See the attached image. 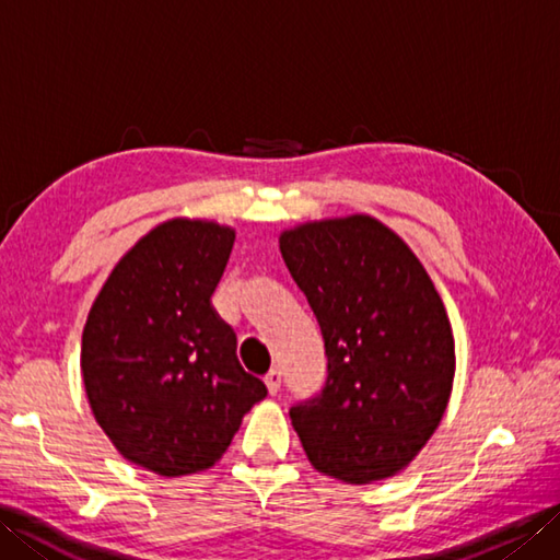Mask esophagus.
Returning <instances> with one entry per match:
<instances>
[{
	"mask_svg": "<svg viewBox=\"0 0 560 560\" xmlns=\"http://www.w3.org/2000/svg\"><path fill=\"white\" fill-rule=\"evenodd\" d=\"M265 385L269 389V395H277L281 387V371L279 368H271V371L265 375Z\"/></svg>",
	"mask_w": 560,
	"mask_h": 560,
	"instance_id": "1",
	"label": "esophagus"
}]
</instances>
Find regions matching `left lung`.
Masks as SVG:
<instances>
[{"mask_svg":"<svg viewBox=\"0 0 560 560\" xmlns=\"http://www.w3.org/2000/svg\"><path fill=\"white\" fill-rule=\"evenodd\" d=\"M279 247L325 339V387L289 411L307 459L349 483L395 477L435 433L455 377L431 277L365 213L283 231Z\"/></svg>","mask_w":560,"mask_h":560,"instance_id":"1","label":"left lung"}]
</instances>
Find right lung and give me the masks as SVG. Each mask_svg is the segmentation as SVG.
<instances>
[{"label": "right lung", "instance_id": "obj_1", "mask_svg": "<svg viewBox=\"0 0 560 560\" xmlns=\"http://www.w3.org/2000/svg\"><path fill=\"white\" fill-rule=\"evenodd\" d=\"M233 241L213 221L156 225L117 261L83 327L93 416L125 459L161 477L213 467L267 397L211 305Z\"/></svg>", "mask_w": 560, "mask_h": 560}]
</instances>
